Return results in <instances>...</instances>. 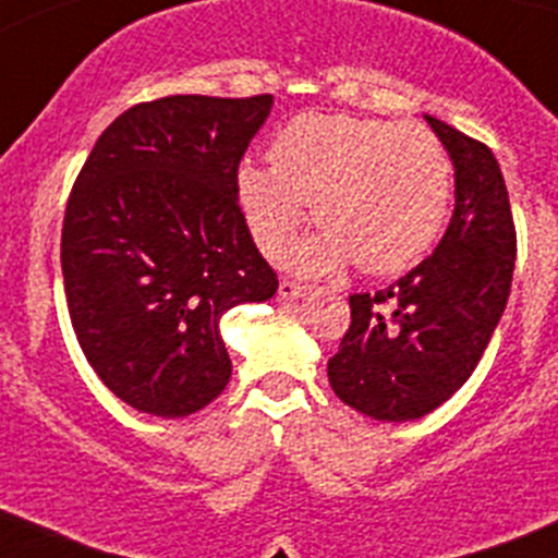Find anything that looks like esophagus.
<instances>
[{
    "instance_id": "obj_1",
    "label": "esophagus",
    "mask_w": 558,
    "mask_h": 558,
    "mask_svg": "<svg viewBox=\"0 0 558 558\" xmlns=\"http://www.w3.org/2000/svg\"><path fill=\"white\" fill-rule=\"evenodd\" d=\"M306 293H310V284L295 282V279H282V282H279V295H282V299H301V295Z\"/></svg>"
}]
</instances>
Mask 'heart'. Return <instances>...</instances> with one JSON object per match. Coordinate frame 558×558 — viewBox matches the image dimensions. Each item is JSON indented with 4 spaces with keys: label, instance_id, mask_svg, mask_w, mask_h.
I'll return each instance as SVG.
<instances>
[{
    "label": "heart",
    "instance_id": "obj_1",
    "mask_svg": "<svg viewBox=\"0 0 558 558\" xmlns=\"http://www.w3.org/2000/svg\"><path fill=\"white\" fill-rule=\"evenodd\" d=\"M238 199L270 257L293 243L312 203L326 230L293 254L295 268L326 270L353 257L367 274H395L447 221L452 156L422 123L310 111L279 131L270 167L241 163Z\"/></svg>",
    "mask_w": 558,
    "mask_h": 558
}]
</instances>
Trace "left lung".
I'll list each match as a JSON object with an SVG mask.
<instances>
[{"mask_svg": "<svg viewBox=\"0 0 558 558\" xmlns=\"http://www.w3.org/2000/svg\"><path fill=\"white\" fill-rule=\"evenodd\" d=\"M454 163V214L438 248L378 293L350 295V326L328 359L344 405L408 422L447 402L480 364L512 284V208L490 147L427 117Z\"/></svg>", "mask_w": 558, "mask_h": 558, "instance_id": "obj_1", "label": "left lung"}]
</instances>
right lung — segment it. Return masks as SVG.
I'll list each match as a JSON object with an SVG mask.
<instances>
[{"label":"right lung","instance_id":"1","mask_svg":"<svg viewBox=\"0 0 558 558\" xmlns=\"http://www.w3.org/2000/svg\"><path fill=\"white\" fill-rule=\"evenodd\" d=\"M274 95H167L98 136L62 221V276L82 353L123 402L189 416L225 391L219 323L268 301L276 270L252 241L238 167Z\"/></svg>","mask_w":558,"mask_h":558}]
</instances>
